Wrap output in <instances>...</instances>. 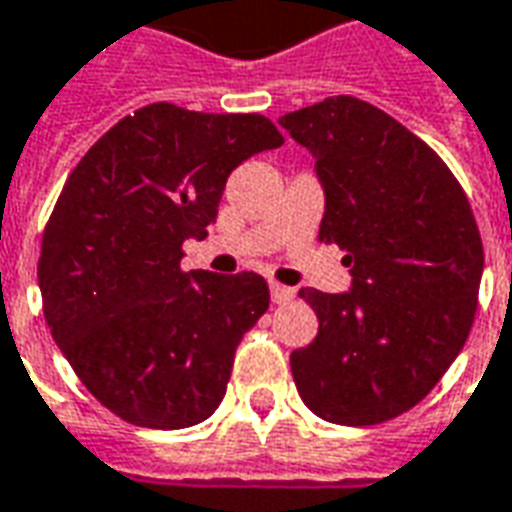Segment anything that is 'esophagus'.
<instances>
[{
	"label": "esophagus",
	"instance_id": "obj_1",
	"mask_svg": "<svg viewBox=\"0 0 512 512\" xmlns=\"http://www.w3.org/2000/svg\"><path fill=\"white\" fill-rule=\"evenodd\" d=\"M270 295H273V303H289L292 297H295V289H289V286L281 284H270Z\"/></svg>",
	"mask_w": 512,
	"mask_h": 512
}]
</instances>
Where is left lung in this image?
Segmentation results:
<instances>
[{"mask_svg": "<svg viewBox=\"0 0 512 512\" xmlns=\"http://www.w3.org/2000/svg\"><path fill=\"white\" fill-rule=\"evenodd\" d=\"M325 192L320 239L347 250L350 289H300L317 339L289 355L300 397L347 427L411 411L458 358L477 311L482 242L433 148L378 107L333 96L278 118Z\"/></svg>", "mask_w": 512, "mask_h": 512, "instance_id": "1", "label": "left lung"}]
</instances>
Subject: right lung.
Wrapping results in <instances>:
<instances>
[{
	"mask_svg": "<svg viewBox=\"0 0 512 512\" xmlns=\"http://www.w3.org/2000/svg\"><path fill=\"white\" fill-rule=\"evenodd\" d=\"M281 143L264 115L159 101L115 123L68 176L43 231V314L115 416L181 430L223 402L270 289L256 273H184L181 245L209 234L231 170Z\"/></svg>",
	"mask_w": 512,
	"mask_h": 512,
	"instance_id": "1",
	"label": "right lung"
}]
</instances>
